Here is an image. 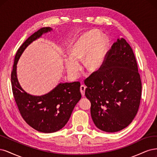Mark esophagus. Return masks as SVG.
Listing matches in <instances>:
<instances>
[{"label":"esophagus","instance_id":"esophagus-1","mask_svg":"<svg viewBox=\"0 0 157 157\" xmlns=\"http://www.w3.org/2000/svg\"><path fill=\"white\" fill-rule=\"evenodd\" d=\"M85 88H86V87H85L84 85H81V87H80V91H81V93H82V96H84V95H85Z\"/></svg>","mask_w":157,"mask_h":157}]
</instances>
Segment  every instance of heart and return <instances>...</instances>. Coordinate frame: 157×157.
Here are the masks:
<instances>
[{
  "instance_id": "obj_1",
  "label": "heart",
  "mask_w": 157,
  "mask_h": 157,
  "mask_svg": "<svg viewBox=\"0 0 157 157\" xmlns=\"http://www.w3.org/2000/svg\"><path fill=\"white\" fill-rule=\"evenodd\" d=\"M109 46L108 38L97 30L85 33L75 40L70 49V56L64 59V67L68 76L76 79L81 70L79 62L88 72L97 71L104 62Z\"/></svg>"
}]
</instances>
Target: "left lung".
Returning <instances> with one entry per match:
<instances>
[{"mask_svg": "<svg viewBox=\"0 0 157 157\" xmlns=\"http://www.w3.org/2000/svg\"><path fill=\"white\" fill-rule=\"evenodd\" d=\"M85 84L90 115L98 128L115 132L132 123L140 104L141 82L132 49L124 38L113 43L102 67Z\"/></svg>", "mask_w": 157, "mask_h": 157, "instance_id": "8db88e82", "label": "left lung"}]
</instances>
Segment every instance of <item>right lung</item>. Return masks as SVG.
Listing matches in <instances>:
<instances>
[{"label":"right lung","mask_w":157,"mask_h":157,"mask_svg":"<svg viewBox=\"0 0 157 157\" xmlns=\"http://www.w3.org/2000/svg\"><path fill=\"white\" fill-rule=\"evenodd\" d=\"M52 31L51 27H43L26 40L15 56L11 74L13 94L22 117L32 128L44 133L55 132L63 128L82 98L78 82L60 83L51 91L42 96L30 94L19 85L17 78L19 59L29 45L43 34Z\"/></svg>","instance_id":"add662e5"}]
</instances>
